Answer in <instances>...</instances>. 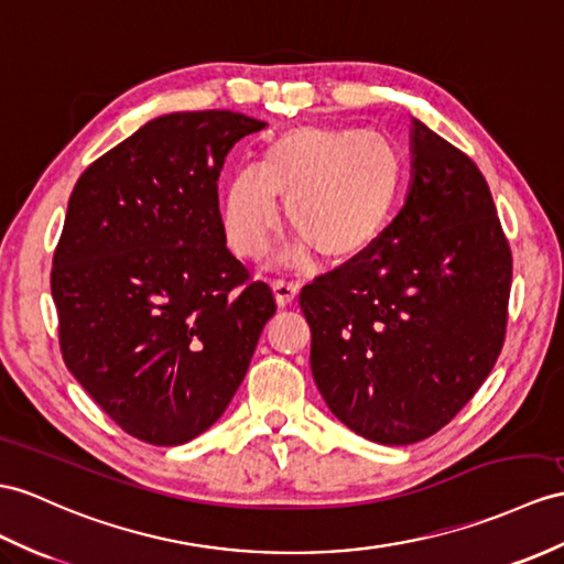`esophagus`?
I'll list each match as a JSON object with an SVG mask.
<instances>
[{
    "mask_svg": "<svg viewBox=\"0 0 564 564\" xmlns=\"http://www.w3.org/2000/svg\"><path fill=\"white\" fill-rule=\"evenodd\" d=\"M299 282L296 280H286V278H278L272 280V290H274V299H278L280 306L292 304L294 296L299 294Z\"/></svg>",
    "mask_w": 564,
    "mask_h": 564,
    "instance_id": "esophagus-1",
    "label": "esophagus"
}]
</instances>
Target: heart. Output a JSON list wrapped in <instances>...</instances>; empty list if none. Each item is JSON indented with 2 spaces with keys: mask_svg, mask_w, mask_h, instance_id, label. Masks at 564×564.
I'll list each match as a JSON object with an SVG mask.
<instances>
[{
  "mask_svg": "<svg viewBox=\"0 0 564 564\" xmlns=\"http://www.w3.org/2000/svg\"><path fill=\"white\" fill-rule=\"evenodd\" d=\"M402 162L378 131L299 127L268 143L256 167H241L223 196L225 235L239 258L263 260L280 227L278 196L301 246L323 258L361 253L386 227Z\"/></svg>",
  "mask_w": 564,
  "mask_h": 564,
  "instance_id": "b5f03b06",
  "label": "heart"
}]
</instances>
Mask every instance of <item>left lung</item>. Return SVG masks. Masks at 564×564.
Listing matches in <instances>:
<instances>
[{"instance_id": "8db88e82", "label": "left lung", "mask_w": 564, "mask_h": 564, "mask_svg": "<svg viewBox=\"0 0 564 564\" xmlns=\"http://www.w3.org/2000/svg\"><path fill=\"white\" fill-rule=\"evenodd\" d=\"M411 188L376 241L299 294L329 411L411 445L455 419L496 366L512 251L476 162L411 123Z\"/></svg>"}]
</instances>
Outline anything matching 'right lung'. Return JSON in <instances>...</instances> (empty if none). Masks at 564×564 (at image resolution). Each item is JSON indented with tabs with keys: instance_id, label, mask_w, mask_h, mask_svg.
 <instances>
[{
	"instance_id": "obj_1",
	"label": "right lung",
	"mask_w": 564,
	"mask_h": 564,
	"mask_svg": "<svg viewBox=\"0 0 564 564\" xmlns=\"http://www.w3.org/2000/svg\"><path fill=\"white\" fill-rule=\"evenodd\" d=\"M265 121H148L78 176L52 258L66 368L123 433L172 447L225 414L278 304L227 249L217 178Z\"/></svg>"
}]
</instances>
